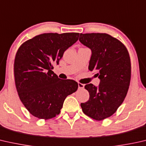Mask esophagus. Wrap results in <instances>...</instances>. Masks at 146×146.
I'll return each instance as SVG.
<instances>
[{
  "label": "esophagus",
  "mask_w": 146,
  "mask_h": 146,
  "mask_svg": "<svg viewBox=\"0 0 146 146\" xmlns=\"http://www.w3.org/2000/svg\"><path fill=\"white\" fill-rule=\"evenodd\" d=\"M84 88V84L78 83V89H79V90H83Z\"/></svg>",
  "instance_id": "esophagus-1"
}]
</instances>
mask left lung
<instances>
[{
	"label": "left lung",
	"mask_w": 146,
	"mask_h": 146,
	"mask_svg": "<svg viewBox=\"0 0 146 146\" xmlns=\"http://www.w3.org/2000/svg\"><path fill=\"white\" fill-rule=\"evenodd\" d=\"M79 41L92 50L88 68L98 72V86L89 84L85 89L90 99L81 103L86 115L96 120L111 117L123 102L131 77V64L126 48L107 33H80Z\"/></svg>",
	"instance_id": "1"
}]
</instances>
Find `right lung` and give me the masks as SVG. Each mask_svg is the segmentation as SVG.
Instances as JSON below:
<instances>
[{
    "label": "right lung",
    "mask_w": 146,
    "mask_h": 146,
    "mask_svg": "<svg viewBox=\"0 0 146 146\" xmlns=\"http://www.w3.org/2000/svg\"><path fill=\"white\" fill-rule=\"evenodd\" d=\"M80 33H43L22 44L14 60V78L25 107L39 119L58 115L64 99L78 90L72 80H61L52 70L65 50L78 40Z\"/></svg>",
    "instance_id": "obj_1"
}]
</instances>
